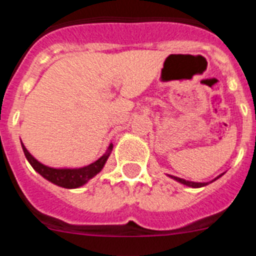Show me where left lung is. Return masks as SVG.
Here are the masks:
<instances>
[{
    "instance_id": "8db88e82",
    "label": "left lung",
    "mask_w": 256,
    "mask_h": 256,
    "mask_svg": "<svg viewBox=\"0 0 256 256\" xmlns=\"http://www.w3.org/2000/svg\"><path fill=\"white\" fill-rule=\"evenodd\" d=\"M172 176V178H173V179H176V180H178V182L183 183V184H186V186H190V187H193V188H200V187H204V186H207V184H208V182H204V183L190 182V180H186V179L178 178V176ZM218 176H217V178H218ZM217 178H216V179H217ZM214 180H212V182H214Z\"/></svg>"
}]
</instances>
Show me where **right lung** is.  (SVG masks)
<instances>
[{"instance_id": "1", "label": "right lung", "mask_w": 256, "mask_h": 256, "mask_svg": "<svg viewBox=\"0 0 256 256\" xmlns=\"http://www.w3.org/2000/svg\"><path fill=\"white\" fill-rule=\"evenodd\" d=\"M112 149V144L108 146V152L104 156H101L98 160H96L94 163L90 164L87 166H83L80 169H54L50 168V166H44V164L39 163V162L35 159L30 152H28L25 146L22 144V150L24 154H25L26 159L28 160V163L31 164V166L40 174V176H44L45 179H48L49 182L54 183V184L59 186V187L63 188H78L80 186H83L84 183H87L92 176H94L96 174L100 173L101 169L104 168V163H106L107 158L110 155V150Z\"/></svg>"}]
</instances>
